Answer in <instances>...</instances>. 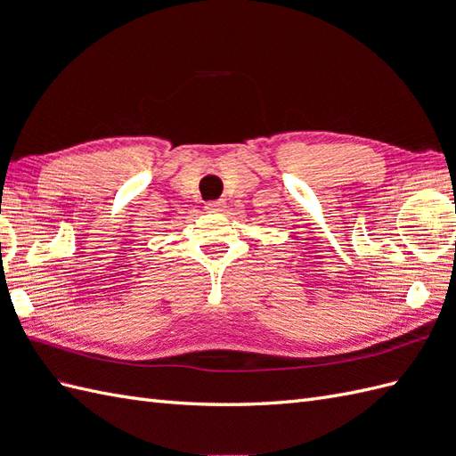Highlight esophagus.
<instances>
[{
	"instance_id": "esophagus-1",
	"label": "esophagus",
	"mask_w": 456,
	"mask_h": 456,
	"mask_svg": "<svg viewBox=\"0 0 456 456\" xmlns=\"http://www.w3.org/2000/svg\"><path fill=\"white\" fill-rule=\"evenodd\" d=\"M223 207H224V201H220V200H216V201H207V203H205V209L211 211V213L223 211Z\"/></svg>"
}]
</instances>
